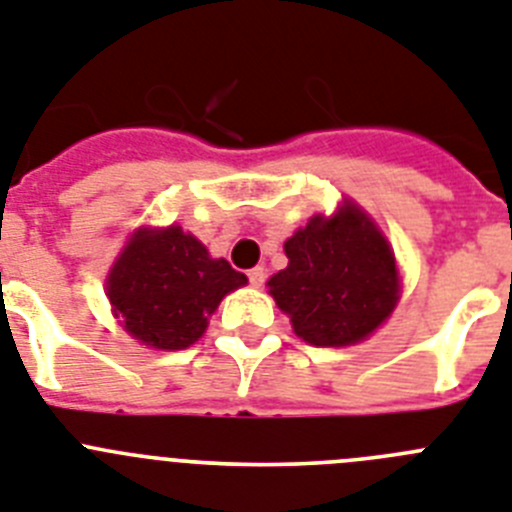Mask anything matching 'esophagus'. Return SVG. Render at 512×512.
<instances>
[{"label":"esophagus","mask_w":512,"mask_h":512,"mask_svg":"<svg viewBox=\"0 0 512 512\" xmlns=\"http://www.w3.org/2000/svg\"><path fill=\"white\" fill-rule=\"evenodd\" d=\"M248 282H251L253 287H261L266 282V269L264 266H253L251 272H248Z\"/></svg>","instance_id":"34e87169"}]
</instances>
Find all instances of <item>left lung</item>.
Segmentation results:
<instances>
[{
	"instance_id": "1",
	"label": "left lung",
	"mask_w": 512,
	"mask_h": 512,
	"mask_svg": "<svg viewBox=\"0 0 512 512\" xmlns=\"http://www.w3.org/2000/svg\"><path fill=\"white\" fill-rule=\"evenodd\" d=\"M285 253L290 264L269 279V292L308 344H355L391 316L396 261L378 227L352 204L329 220L313 217Z\"/></svg>"
}]
</instances>
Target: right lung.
Here are the masks:
<instances>
[{
	"label": "right lung",
	"instance_id": "obj_1",
	"mask_svg": "<svg viewBox=\"0 0 512 512\" xmlns=\"http://www.w3.org/2000/svg\"><path fill=\"white\" fill-rule=\"evenodd\" d=\"M225 259L181 227L144 230L129 240L108 277V300L134 339L155 349H186L204 334L227 292L246 285Z\"/></svg>",
	"mask_w": 512,
	"mask_h": 512
}]
</instances>
